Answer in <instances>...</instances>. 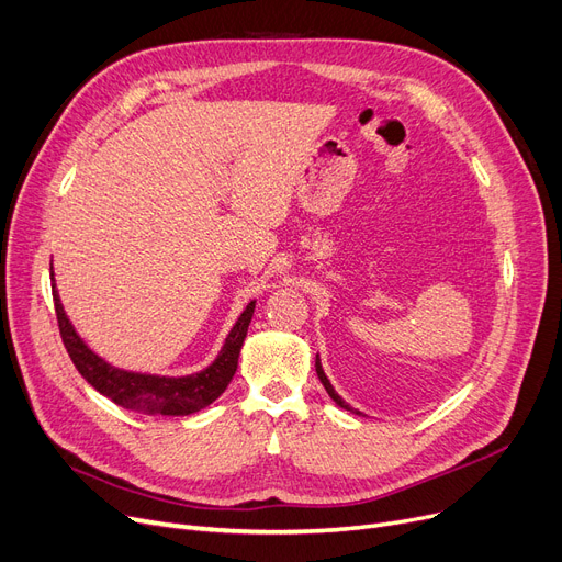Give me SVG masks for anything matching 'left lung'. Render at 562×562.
Wrapping results in <instances>:
<instances>
[{
  "instance_id": "obj_1",
  "label": "left lung",
  "mask_w": 562,
  "mask_h": 562,
  "mask_svg": "<svg viewBox=\"0 0 562 562\" xmlns=\"http://www.w3.org/2000/svg\"><path fill=\"white\" fill-rule=\"evenodd\" d=\"M316 373H318V378H321V383H323V387L327 390V394L334 398V403H336V406H339V408H344V411H350V413H355V415H362V413H359V411H355V408H350L348 406V403L339 396V394H336L334 392V387H331V383H329V380H327V375H325V371H323V367H321V359L316 357Z\"/></svg>"
}]
</instances>
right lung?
<instances>
[{
    "label": "right lung",
    "mask_w": 562,
    "mask_h": 562,
    "mask_svg": "<svg viewBox=\"0 0 562 562\" xmlns=\"http://www.w3.org/2000/svg\"><path fill=\"white\" fill-rule=\"evenodd\" d=\"M53 277V265H50ZM55 297V313L57 325L66 352H69L71 362L80 371V375L92 385L97 392L115 401L117 406L126 411H136L145 415H191L207 408L212 401H216L226 392L228 383L237 371V359L241 344L249 331V323L254 316L256 302L244 308L239 321L231 329L226 344H223L218 357L200 373L184 375V378H166V375H147V373H131L110 367L99 355L89 350L80 336L76 334L74 325L66 318V313L59 304L57 290H53Z\"/></svg>",
    "instance_id": "obj_1"
}]
</instances>
